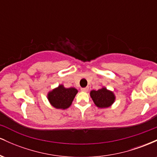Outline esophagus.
I'll use <instances>...</instances> for the list:
<instances>
[{"label": "esophagus", "instance_id": "esophagus-1", "mask_svg": "<svg viewBox=\"0 0 157 157\" xmlns=\"http://www.w3.org/2000/svg\"><path fill=\"white\" fill-rule=\"evenodd\" d=\"M81 91H83V92H88V91H89V88H82V89H81Z\"/></svg>", "mask_w": 157, "mask_h": 157}]
</instances>
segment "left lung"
<instances>
[{
  "label": "left lung",
  "mask_w": 157,
  "mask_h": 157,
  "mask_svg": "<svg viewBox=\"0 0 157 157\" xmlns=\"http://www.w3.org/2000/svg\"><path fill=\"white\" fill-rule=\"evenodd\" d=\"M90 96L95 105L100 109L110 107L116 100V97L113 91L107 89L105 87H102L97 91L92 90L90 91Z\"/></svg>",
  "instance_id": "left-lung-1"
}]
</instances>
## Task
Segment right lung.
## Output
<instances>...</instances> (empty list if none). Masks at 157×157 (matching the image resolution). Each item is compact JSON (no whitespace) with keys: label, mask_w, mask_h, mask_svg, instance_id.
I'll use <instances>...</instances> for the list:
<instances>
[{"label":"right lung","mask_w":157,"mask_h":157,"mask_svg":"<svg viewBox=\"0 0 157 157\" xmlns=\"http://www.w3.org/2000/svg\"><path fill=\"white\" fill-rule=\"evenodd\" d=\"M78 92L75 88H65L63 84L59 85L47 94V99L52 106L57 109H67L72 104Z\"/></svg>","instance_id":"1"}]
</instances>
